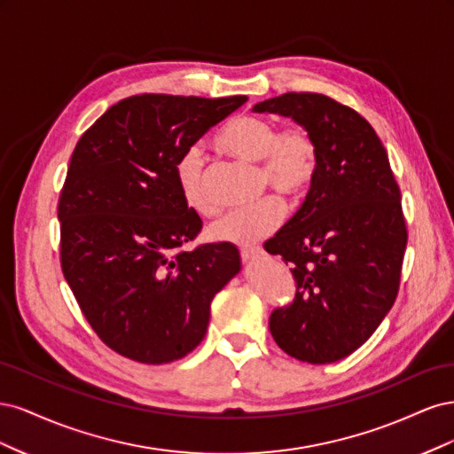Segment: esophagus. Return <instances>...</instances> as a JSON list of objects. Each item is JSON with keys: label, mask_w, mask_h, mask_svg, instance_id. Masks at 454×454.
<instances>
[{"label": "esophagus", "mask_w": 454, "mask_h": 454, "mask_svg": "<svg viewBox=\"0 0 454 454\" xmlns=\"http://www.w3.org/2000/svg\"><path fill=\"white\" fill-rule=\"evenodd\" d=\"M240 255H242V259L244 261H255V259H259V257H263L265 254H263V250L261 248H244L242 252H240Z\"/></svg>", "instance_id": "obj_1"}]
</instances>
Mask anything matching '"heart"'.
Here are the masks:
<instances>
[{
	"label": "heart",
	"mask_w": 454,
	"mask_h": 454,
	"mask_svg": "<svg viewBox=\"0 0 454 454\" xmlns=\"http://www.w3.org/2000/svg\"><path fill=\"white\" fill-rule=\"evenodd\" d=\"M217 145L242 160L259 162L261 187L297 200L314 184L318 172V145L305 129L280 130L274 121L259 115L231 119L215 138ZM176 184L184 202L199 215H214L217 206L208 189V167L199 145L187 147L176 162ZM284 222V204L267 197L254 206L232 210L210 227L215 242L252 246L270 237Z\"/></svg>",
	"instance_id": "heart-1"
}]
</instances>
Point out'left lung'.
Instances as JSON below:
<instances>
[{"label": "left lung", "mask_w": 454, "mask_h": 454, "mask_svg": "<svg viewBox=\"0 0 454 454\" xmlns=\"http://www.w3.org/2000/svg\"><path fill=\"white\" fill-rule=\"evenodd\" d=\"M255 114L292 117L318 145L305 202L265 250L282 255L297 292L269 329L292 358L332 364L373 335L400 290L407 227L402 193L373 127L352 107L316 92H286Z\"/></svg>", "instance_id": "8db88e82"}]
</instances>
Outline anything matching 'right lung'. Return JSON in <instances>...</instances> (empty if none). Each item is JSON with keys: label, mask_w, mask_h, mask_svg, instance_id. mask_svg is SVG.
I'll use <instances>...</instances> for the list:
<instances>
[{"label": "right lung", "mask_w": 454, "mask_h": 454, "mask_svg": "<svg viewBox=\"0 0 454 454\" xmlns=\"http://www.w3.org/2000/svg\"><path fill=\"white\" fill-rule=\"evenodd\" d=\"M246 100L130 96L74 149L59 200L62 272L96 335L129 360L170 364L197 348L214 295L240 270L232 244L182 250L202 219L174 168Z\"/></svg>", "instance_id": "1"}]
</instances>
